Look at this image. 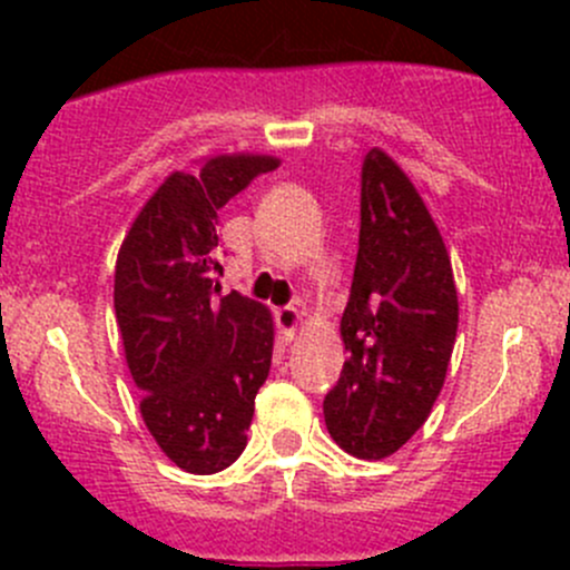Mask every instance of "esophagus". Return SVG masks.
<instances>
[{"label": "esophagus", "instance_id": "1", "mask_svg": "<svg viewBox=\"0 0 570 570\" xmlns=\"http://www.w3.org/2000/svg\"><path fill=\"white\" fill-rule=\"evenodd\" d=\"M297 322H301V312H297L295 306H284L275 312V325H278L281 336H284L286 342H292V338H295Z\"/></svg>", "mask_w": 570, "mask_h": 570}]
</instances>
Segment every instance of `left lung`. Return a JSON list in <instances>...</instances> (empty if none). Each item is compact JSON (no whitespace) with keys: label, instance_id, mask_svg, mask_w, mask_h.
<instances>
[{"label":"left lung","instance_id":"1","mask_svg":"<svg viewBox=\"0 0 570 570\" xmlns=\"http://www.w3.org/2000/svg\"><path fill=\"white\" fill-rule=\"evenodd\" d=\"M455 336L458 292L439 226L400 165L372 148L342 314L347 361L322 402L331 439L361 461L394 455L428 422Z\"/></svg>","mask_w":570,"mask_h":570}]
</instances>
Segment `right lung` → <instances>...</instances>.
I'll use <instances>...</instances> for the list:
<instances>
[{
	"label": "right lung",
	"instance_id": "right-lung-1",
	"mask_svg": "<svg viewBox=\"0 0 570 570\" xmlns=\"http://www.w3.org/2000/svg\"><path fill=\"white\" fill-rule=\"evenodd\" d=\"M278 168L262 154H220L176 170L131 223L115 264V317L140 413L159 450L189 474L243 455L253 400L269 375L273 317L212 284L217 209Z\"/></svg>",
	"mask_w": 570,
	"mask_h": 570
}]
</instances>
